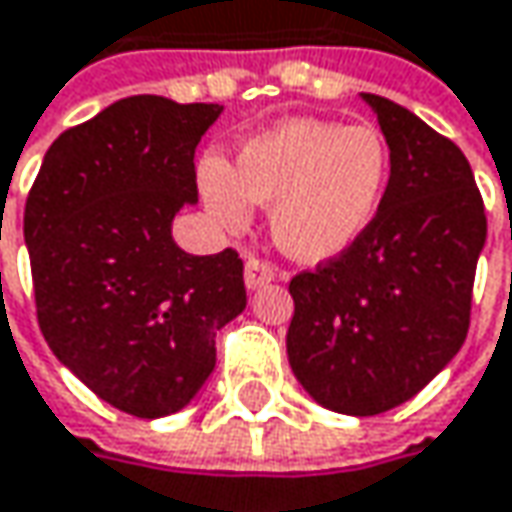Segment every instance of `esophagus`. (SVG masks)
<instances>
[{"instance_id":"esophagus-1","label":"esophagus","mask_w":512,"mask_h":512,"mask_svg":"<svg viewBox=\"0 0 512 512\" xmlns=\"http://www.w3.org/2000/svg\"><path fill=\"white\" fill-rule=\"evenodd\" d=\"M269 281H275V266L260 260V257H249L246 260V287L257 290V287H263Z\"/></svg>"}]
</instances>
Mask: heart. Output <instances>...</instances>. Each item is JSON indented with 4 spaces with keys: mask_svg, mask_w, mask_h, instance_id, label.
I'll use <instances>...</instances> for the list:
<instances>
[{
    "mask_svg": "<svg viewBox=\"0 0 512 512\" xmlns=\"http://www.w3.org/2000/svg\"><path fill=\"white\" fill-rule=\"evenodd\" d=\"M390 172V146L375 128L287 119L246 140L234 166L205 158L199 190L228 231L249 225L252 205L269 208L275 243L296 260L319 263L366 234Z\"/></svg>",
    "mask_w": 512,
    "mask_h": 512,
    "instance_id": "1",
    "label": "heart"
}]
</instances>
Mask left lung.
I'll list each match as a JSON object with an SVG mask.
<instances>
[{
  "mask_svg": "<svg viewBox=\"0 0 512 512\" xmlns=\"http://www.w3.org/2000/svg\"><path fill=\"white\" fill-rule=\"evenodd\" d=\"M390 146V187L366 234L290 281L287 357L307 393L346 416L393 410L469 334L487 213L466 155L428 122L363 93Z\"/></svg>",
  "mask_w": 512,
  "mask_h": 512,
  "instance_id": "1",
  "label": "left lung"
}]
</instances>
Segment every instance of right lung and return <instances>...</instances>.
Returning a JSON list of instances; mask_svg holds the SVG:
<instances>
[{
  "instance_id": "right-lung-1",
  "label": "right lung",
  "mask_w": 512,
  "mask_h": 512,
  "mask_svg": "<svg viewBox=\"0 0 512 512\" xmlns=\"http://www.w3.org/2000/svg\"><path fill=\"white\" fill-rule=\"evenodd\" d=\"M219 105L128 96L67 128L25 199L40 331L102 401L161 419L202 390L216 331L246 307L234 249L187 255L172 219L199 202L196 146Z\"/></svg>"
}]
</instances>
